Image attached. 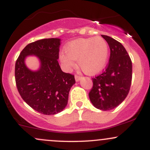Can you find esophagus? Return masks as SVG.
<instances>
[{
	"label": "esophagus",
	"instance_id": "esophagus-1",
	"mask_svg": "<svg viewBox=\"0 0 150 150\" xmlns=\"http://www.w3.org/2000/svg\"><path fill=\"white\" fill-rule=\"evenodd\" d=\"M81 78H82V77L78 76V75H75V81H76V82H79V81L80 80Z\"/></svg>",
	"mask_w": 150,
	"mask_h": 150
}]
</instances>
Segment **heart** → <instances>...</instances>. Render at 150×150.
Listing matches in <instances>:
<instances>
[{"mask_svg":"<svg viewBox=\"0 0 150 150\" xmlns=\"http://www.w3.org/2000/svg\"><path fill=\"white\" fill-rule=\"evenodd\" d=\"M108 45L101 37L81 38L72 41L60 54V61L65 70H70L77 61L85 74L94 75L101 73L108 62Z\"/></svg>","mask_w":150,"mask_h":150,"instance_id":"heart-1","label":"heart"}]
</instances>
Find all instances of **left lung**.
I'll return each mask as SVG.
<instances>
[{
    "label": "left lung",
    "mask_w": 150,
    "mask_h": 150,
    "mask_svg": "<svg viewBox=\"0 0 150 150\" xmlns=\"http://www.w3.org/2000/svg\"><path fill=\"white\" fill-rule=\"evenodd\" d=\"M109 46V62L104 73L92 78L89 93L94 107L102 111L113 109L125 100L132 81V62L124 46L118 41L101 35Z\"/></svg>",
    "instance_id": "left-lung-1"
}]
</instances>
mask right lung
<instances>
[{"instance_id":"obj_1","label":"right lung","mask_w":150,"mask_h":150,"mask_svg":"<svg viewBox=\"0 0 150 150\" xmlns=\"http://www.w3.org/2000/svg\"><path fill=\"white\" fill-rule=\"evenodd\" d=\"M61 39H44L29 44L15 63V82L24 101L35 111L45 115L61 112L68 104V94L74 84L73 75L62 71L58 62ZM35 56L40 68L32 71L25 58Z\"/></svg>"}]
</instances>
